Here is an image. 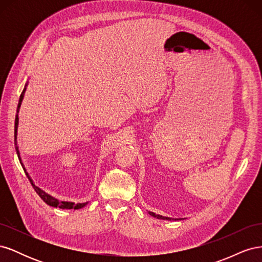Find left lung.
I'll list each match as a JSON object with an SVG mask.
<instances>
[{"label": "left lung", "instance_id": "left-lung-1", "mask_svg": "<svg viewBox=\"0 0 262 262\" xmlns=\"http://www.w3.org/2000/svg\"><path fill=\"white\" fill-rule=\"evenodd\" d=\"M150 215L156 217V219H161V220H167V221H171V220H177V219H171V217H167V216H163V215H160V214H155L154 212H148Z\"/></svg>", "mask_w": 262, "mask_h": 262}]
</instances>
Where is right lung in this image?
Masks as SVG:
<instances>
[{
    "instance_id": "obj_1",
    "label": "right lung",
    "mask_w": 262,
    "mask_h": 262,
    "mask_svg": "<svg viewBox=\"0 0 262 262\" xmlns=\"http://www.w3.org/2000/svg\"><path fill=\"white\" fill-rule=\"evenodd\" d=\"M27 85H28V82L26 83L25 87H24V90H23V92H21V94H20L19 101H18V106H17V114H16V118H15V132H14L15 139H14V144H15V149H16V153H17V156H18V160H19V162H20V165L23 166V169H24V171H25L26 176L28 177L29 181L31 182V185H33V187H34V189H35V191L38 193V195L40 196L41 199H42L47 204L50 205V207L60 208V209H69V210H70V209H74V210L82 209V208H84L85 205H86L87 203H89V202L74 203V202H71V201H60V200H58V199H55L54 196L50 195L49 193H47L46 191H43L42 189L37 187V186L34 184L33 179L30 178L29 173L27 172V170H26V168H25V166H24V164H23V162H21V157H20V153H19V149H18V145H17V129H18V120H19L18 113H19V108H20V105H21V102H23L24 96H25V92H26Z\"/></svg>"
}]
</instances>
